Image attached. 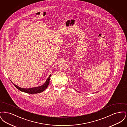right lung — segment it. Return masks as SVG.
Here are the masks:
<instances>
[{"label":"right lung","mask_w":127,"mask_h":127,"mask_svg":"<svg viewBox=\"0 0 127 127\" xmlns=\"http://www.w3.org/2000/svg\"><path fill=\"white\" fill-rule=\"evenodd\" d=\"M50 76H51V74L48 77V78L47 79L45 83L42 85L39 86V87L32 88H30V89H24V88H20V87L18 86L17 85L14 84L12 81H11V82L17 89H18V90H19L21 91L27 93H29V94H36V93H39L42 92L47 88V87H48V84L49 83Z\"/></svg>","instance_id":"right-lung-1"}]
</instances>
